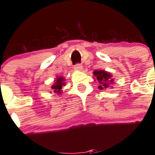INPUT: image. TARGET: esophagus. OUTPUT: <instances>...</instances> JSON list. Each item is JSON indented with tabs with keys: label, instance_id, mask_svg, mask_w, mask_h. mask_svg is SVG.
Returning <instances> with one entry per match:
<instances>
[{
	"label": "esophagus",
	"instance_id": "obj_1",
	"mask_svg": "<svg viewBox=\"0 0 155 155\" xmlns=\"http://www.w3.org/2000/svg\"><path fill=\"white\" fill-rule=\"evenodd\" d=\"M74 69H75V70L81 71L82 69V66L80 64V63H77V64H76L74 66Z\"/></svg>",
	"mask_w": 155,
	"mask_h": 155
}]
</instances>
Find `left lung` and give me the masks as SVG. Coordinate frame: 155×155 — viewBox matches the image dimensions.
I'll return each mask as SVG.
<instances>
[{
    "label": "left lung",
    "mask_w": 155,
    "mask_h": 155,
    "mask_svg": "<svg viewBox=\"0 0 155 155\" xmlns=\"http://www.w3.org/2000/svg\"><path fill=\"white\" fill-rule=\"evenodd\" d=\"M94 76L96 77L99 85V89H104L110 87L113 83V79H112V74L105 70H95L93 72Z\"/></svg>",
    "instance_id": "left-lung-1"
}]
</instances>
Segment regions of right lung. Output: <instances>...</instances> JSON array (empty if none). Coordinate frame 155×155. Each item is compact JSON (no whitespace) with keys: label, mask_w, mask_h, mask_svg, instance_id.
<instances>
[{"label":"right lung","mask_w":155,"mask_h":155,"mask_svg":"<svg viewBox=\"0 0 155 155\" xmlns=\"http://www.w3.org/2000/svg\"><path fill=\"white\" fill-rule=\"evenodd\" d=\"M64 80L65 79L62 76H59V77L56 78V79L55 80L54 85L51 87L53 89V92L59 94L61 93L62 88H63V86H65Z\"/></svg>","instance_id":"add662e5"}]
</instances>
